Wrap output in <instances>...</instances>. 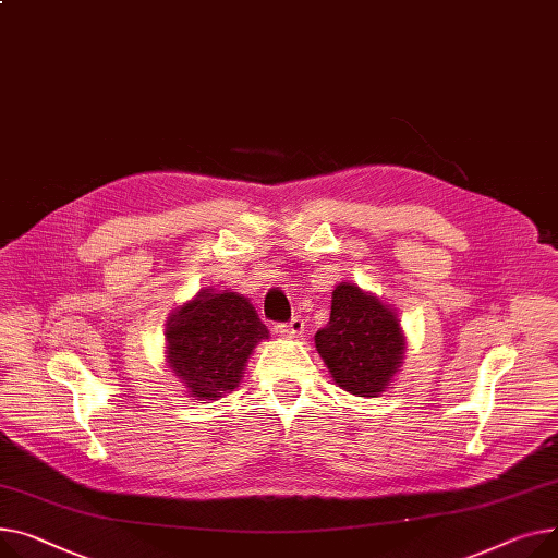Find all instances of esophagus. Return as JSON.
Here are the masks:
<instances>
[{"label":"esophagus","mask_w":558,"mask_h":558,"mask_svg":"<svg viewBox=\"0 0 558 558\" xmlns=\"http://www.w3.org/2000/svg\"><path fill=\"white\" fill-rule=\"evenodd\" d=\"M278 333H280V337H287V339L301 337V333H305V320L301 316H293L291 320L278 325Z\"/></svg>","instance_id":"obj_1"}]
</instances>
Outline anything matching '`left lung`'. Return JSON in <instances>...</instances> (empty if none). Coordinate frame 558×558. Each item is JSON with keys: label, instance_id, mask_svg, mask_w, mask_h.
Segmentation results:
<instances>
[{"label": "left lung", "instance_id": "8db88e82", "mask_svg": "<svg viewBox=\"0 0 558 558\" xmlns=\"http://www.w3.org/2000/svg\"><path fill=\"white\" fill-rule=\"evenodd\" d=\"M316 350L343 390L377 397L403 354L401 327L379 299L341 282L331 295L329 323L316 331Z\"/></svg>", "mask_w": 558, "mask_h": 558}]
</instances>
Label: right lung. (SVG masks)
Returning a JSON list of instances; mask_svg holds the SVG:
<instances>
[{
	"mask_svg": "<svg viewBox=\"0 0 558 558\" xmlns=\"http://www.w3.org/2000/svg\"><path fill=\"white\" fill-rule=\"evenodd\" d=\"M166 339L174 375L195 397L215 399L240 384L248 354L269 329L244 295L202 291L170 318Z\"/></svg>",
	"mask_w": 558,
	"mask_h": 558,
	"instance_id": "right-lung-1",
	"label": "right lung"
}]
</instances>
